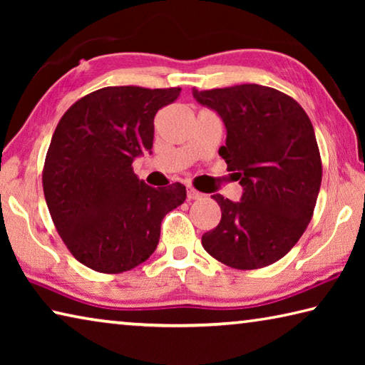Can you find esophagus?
<instances>
[{"mask_svg":"<svg viewBox=\"0 0 365 365\" xmlns=\"http://www.w3.org/2000/svg\"><path fill=\"white\" fill-rule=\"evenodd\" d=\"M187 197H188V201H193V200H200V197H202V193L201 191H197L196 188H193V187H187Z\"/></svg>","mask_w":365,"mask_h":365,"instance_id":"1","label":"esophagus"}]
</instances>
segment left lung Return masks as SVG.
Here are the masks:
<instances>
[{
	"label": "left lung",
	"instance_id": "1",
	"mask_svg": "<svg viewBox=\"0 0 365 365\" xmlns=\"http://www.w3.org/2000/svg\"><path fill=\"white\" fill-rule=\"evenodd\" d=\"M193 96L224 120L219 154L243 187L238 202L212 196L222 217L201 243L233 269L274 264L298 243L317 202L322 159L311 119L292 96L256 83L193 88Z\"/></svg>",
	"mask_w": 365,
	"mask_h": 365
}]
</instances>
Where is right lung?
<instances>
[{"instance_id": "add662e5", "label": "right lung", "mask_w": 365, "mask_h": 365, "mask_svg": "<svg viewBox=\"0 0 365 365\" xmlns=\"http://www.w3.org/2000/svg\"><path fill=\"white\" fill-rule=\"evenodd\" d=\"M182 88L106 86L61 117L43 165V193L71 255L101 274H120L150 257L160 222L187 197L182 183L153 188L132 163L151 150L154 115Z\"/></svg>"}]
</instances>
